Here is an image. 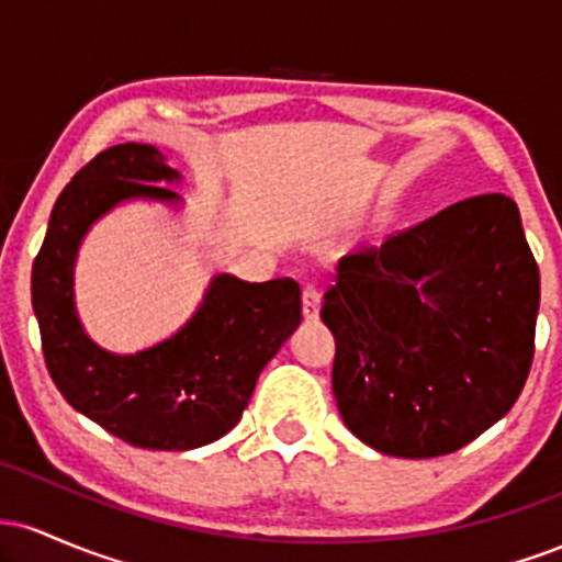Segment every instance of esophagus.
Masks as SVG:
<instances>
[{
	"label": "esophagus",
	"instance_id": "34e87169",
	"mask_svg": "<svg viewBox=\"0 0 562 562\" xmlns=\"http://www.w3.org/2000/svg\"><path fill=\"white\" fill-rule=\"evenodd\" d=\"M301 312L306 322L319 319V290L314 285H306L301 293Z\"/></svg>",
	"mask_w": 562,
	"mask_h": 562
}]
</instances>
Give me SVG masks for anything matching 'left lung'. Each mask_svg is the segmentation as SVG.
<instances>
[{"label":"left lung","mask_w":562,"mask_h":562,"mask_svg":"<svg viewBox=\"0 0 562 562\" xmlns=\"http://www.w3.org/2000/svg\"><path fill=\"white\" fill-rule=\"evenodd\" d=\"M537 314L539 267L502 192L346 256L322 303L346 428L404 460L462 449L524 391Z\"/></svg>","instance_id":"1"}]
</instances>
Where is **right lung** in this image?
<instances>
[{"instance_id": "obj_1", "label": "right lung", "mask_w": 562, "mask_h": 562, "mask_svg": "<svg viewBox=\"0 0 562 562\" xmlns=\"http://www.w3.org/2000/svg\"><path fill=\"white\" fill-rule=\"evenodd\" d=\"M156 182L179 171L153 145H113L57 198L31 272V303L49 378L89 420L139 449L205 447L240 423L261 370L301 325V288L282 277L243 282L216 274L182 330L137 353H111L83 333L74 263L89 227L124 200L179 203Z\"/></svg>"}]
</instances>
